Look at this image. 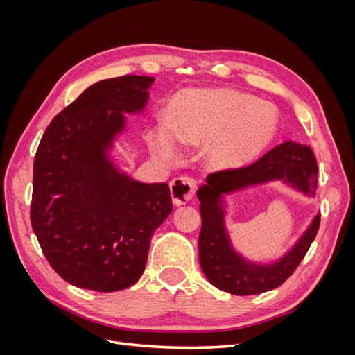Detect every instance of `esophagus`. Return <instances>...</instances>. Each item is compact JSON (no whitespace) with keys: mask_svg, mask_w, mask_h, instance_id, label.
Listing matches in <instances>:
<instances>
[{"mask_svg":"<svg viewBox=\"0 0 355 355\" xmlns=\"http://www.w3.org/2000/svg\"><path fill=\"white\" fill-rule=\"evenodd\" d=\"M196 191H197V180L192 178L180 176L170 182V194L176 206H182V204L188 202L192 197H194Z\"/></svg>","mask_w":355,"mask_h":355,"instance_id":"obj_1","label":"esophagus"}]
</instances>
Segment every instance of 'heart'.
<instances>
[{
	"label": "heart",
	"instance_id": "1",
	"mask_svg": "<svg viewBox=\"0 0 355 355\" xmlns=\"http://www.w3.org/2000/svg\"><path fill=\"white\" fill-rule=\"evenodd\" d=\"M278 127L277 111L270 103L231 89L184 90L167 108V132L184 146L207 148L211 168L228 171L243 167L272 142ZM157 151L173 157L166 132L157 137Z\"/></svg>",
	"mask_w": 355,
	"mask_h": 355
}]
</instances>
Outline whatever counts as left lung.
<instances>
[{
  "mask_svg": "<svg viewBox=\"0 0 355 355\" xmlns=\"http://www.w3.org/2000/svg\"><path fill=\"white\" fill-rule=\"evenodd\" d=\"M317 161L308 145L287 141L244 168L218 171L197 191L201 231L198 237L200 265L207 280L231 295H259L282 286L304 259L314 241L320 213L297 241L271 262L247 259L232 245L227 228V196L247 188L282 182L305 197H315Z\"/></svg>",
  "mask_w": 355,
  "mask_h": 355,
  "instance_id": "8db88e82",
  "label": "left lung"
}]
</instances>
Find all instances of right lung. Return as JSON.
I'll list each match as a JSON object with an SVG mask.
<instances>
[{"instance_id":"add662e5","label":"right lung","mask_w":355,"mask_h":355,"mask_svg":"<svg viewBox=\"0 0 355 355\" xmlns=\"http://www.w3.org/2000/svg\"><path fill=\"white\" fill-rule=\"evenodd\" d=\"M155 78L102 80L58 114L34 159L31 223L63 280L116 292L145 271L153 234L173 210L167 184H144L115 163L111 149L125 114H142Z\"/></svg>"}]
</instances>
